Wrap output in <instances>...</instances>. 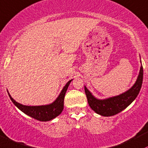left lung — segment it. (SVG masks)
Here are the masks:
<instances>
[{
	"label": "left lung",
	"instance_id": "8db88e82",
	"mask_svg": "<svg viewBox=\"0 0 148 148\" xmlns=\"http://www.w3.org/2000/svg\"><path fill=\"white\" fill-rule=\"evenodd\" d=\"M143 78V68L141 66L137 80L131 88L121 95L104 99H97L89 91L86 86H85V92L89 105L94 112L103 116H111L116 115L118 113L124 110L137 97L142 87Z\"/></svg>",
	"mask_w": 148,
	"mask_h": 148
}]
</instances>
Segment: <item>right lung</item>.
Here are the masks:
<instances>
[{"mask_svg":"<svg viewBox=\"0 0 148 148\" xmlns=\"http://www.w3.org/2000/svg\"><path fill=\"white\" fill-rule=\"evenodd\" d=\"M73 80H69L65 85L63 90H61V93L58 95V97L51 104H47V105H41V106H26L17 102L13 98L10 96L8 93L11 101L13 104L21 110L25 114L31 116L32 118L36 119L40 121H48L52 119H55L58 116L59 114H61L63 109V101H64L65 95L70 83Z\"/></svg>","mask_w":148,"mask_h":148,"instance_id":"1","label":"right lung"}]
</instances>
